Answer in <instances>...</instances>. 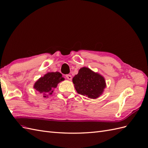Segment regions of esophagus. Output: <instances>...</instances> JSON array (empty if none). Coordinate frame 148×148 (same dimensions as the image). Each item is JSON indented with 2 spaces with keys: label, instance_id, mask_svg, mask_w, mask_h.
I'll return each mask as SVG.
<instances>
[{
  "label": "esophagus",
  "instance_id": "34e87169",
  "mask_svg": "<svg viewBox=\"0 0 148 148\" xmlns=\"http://www.w3.org/2000/svg\"><path fill=\"white\" fill-rule=\"evenodd\" d=\"M66 77L67 79H69V80H71V79H72V76H71V75H70V74H67L66 75Z\"/></svg>",
  "mask_w": 148,
  "mask_h": 148
}]
</instances>
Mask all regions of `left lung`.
<instances>
[{"instance_id":"left-lung-1","label":"left lung","mask_w":148,"mask_h":148,"mask_svg":"<svg viewBox=\"0 0 148 148\" xmlns=\"http://www.w3.org/2000/svg\"><path fill=\"white\" fill-rule=\"evenodd\" d=\"M75 89L78 94L90 99H97L103 93L106 87L104 77L89 68L83 67L73 79Z\"/></svg>"}]
</instances>
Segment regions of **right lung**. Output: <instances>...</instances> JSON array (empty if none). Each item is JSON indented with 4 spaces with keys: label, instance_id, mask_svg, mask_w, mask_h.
<instances>
[{
    "label": "right lung",
    "instance_id": "right-lung-1",
    "mask_svg": "<svg viewBox=\"0 0 148 148\" xmlns=\"http://www.w3.org/2000/svg\"><path fill=\"white\" fill-rule=\"evenodd\" d=\"M64 80L62 75L59 72L47 73L35 82L34 88L42 94L44 97H48L49 95L52 94L59 83Z\"/></svg>",
    "mask_w": 148,
    "mask_h": 148
}]
</instances>
